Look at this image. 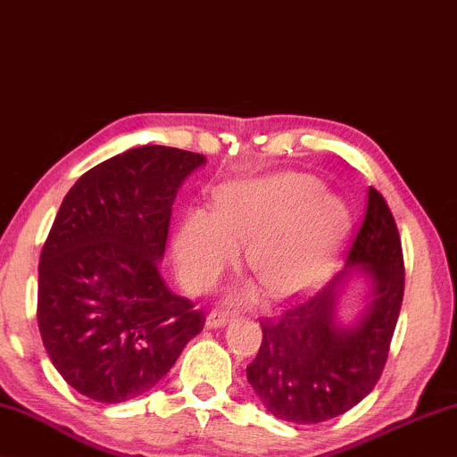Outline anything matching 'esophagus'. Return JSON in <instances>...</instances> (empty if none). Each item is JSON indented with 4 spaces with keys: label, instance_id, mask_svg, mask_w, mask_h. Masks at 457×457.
I'll use <instances>...</instances> for the list:
<instances>
[{
    "label": "esophagus",
    "instance_id": "1",
    "mask_svg": "<svg viewBox=\"0 0 457 457\" xmlns=\"http://www.w3.org/2000/svg\"><path fill=\"white\" fill-rule=\"evenodd\" d=\"M234 319H236L234 312L213 311V312H209V317H207V327H209V329H215V327H223V325L231 323Z\"/></svg>",
    "mask_w": 457,
    "mask_h": 457
}]
</instances>
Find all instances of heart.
<instances>
[{"label": "heart", "instance_id": "obj_1", "mask_svg": "<svg viewBox=\"0 0 457 457\" xmlns=\"http://www.w3.org/2000/svg\"><path fill=\"white\" fill-rule=\"evenodd\" d=\"M344 204L314 188L302 173L236 182L217 195L215 213L192 209L173 237L178 278L190 292L203 294L244 259L267 294L284 298L304 290L323 273L342 240ZM254 295V287L237 290V300Z\"/></svg>", "mask_w": 457, "mask_h": 457}]
</instances>
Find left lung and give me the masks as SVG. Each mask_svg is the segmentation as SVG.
<instances>
[{"label": "left lung", "mask_w": 457, "mask_h": 457, "mask_svg": "<svg viewBox=\"0 0 457 457\" xmlns=\"http://www.w3.org/2000/svg\"><path fill=\"white\" fill-rule=\"evenodd\" d=\"M354 270L373 279V300L359 323H335V300ZM403 298V253L394 213L370 186L348 261L323 290L290 298L279 317L262 319V342L246 366L248 383L275 419L317 424L336 419L375 387L389 356Z\"/></svg>", "instance_id": "left-lung-1"}]
</instances>
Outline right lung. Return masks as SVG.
Here are the masks:
<instances>
[{
    "label": "right lung",
    "mask_w": 457,
    "mask_h": 457,
    "mask_svg": "<svg viewBox=\"0 0 457 457\" xmlns=\"http://www.w3.org/2000/svg\"><path fill=\"white\" fill-rule=\"evenodd\" d=\"M198 153L146 145L82 173L38 261L37 320L70 387L120 403L155 387L204 327L159 273L179 184Z\"/></svg>",
    "instance_id": "right-lung-1"
}]
</instances>
